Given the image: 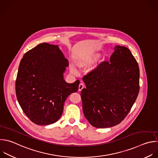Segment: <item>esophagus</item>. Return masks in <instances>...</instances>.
<instances>
[{
    "instance_id": "34e87169",
    "label": "esophagus",
    "mask_w": 158,
    "mask_h": 158,
    "mask_svg": "<svg viewBox=\"0 0 158 158\" xmlns=\"http://www.w3.org/2000/svg\"><path fill=\"white\" fill-rule=\"evenodd\" d=\"M84 87V85L83 83H80L79 85V91H81L82 89Z\"/></svg>"
}]
</instances>
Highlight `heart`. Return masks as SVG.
Wrapping results in <instances>:
<instances>
[{
  "mask_svg": "<svg viewBox=\"0 0 158 158\" xmlns=\"http://www.w3.org/2000/svg\"><path fill=\"white\" fill-rule=\"evenodd\" d=\"M98 55L97 54H94L92 55L91 56L82 60H79L76 62V65L77 68H84L89 65H90L92 63H94V61L98 58ZM70 70L73 73H76V70L74 66H70Z\"/></svg>",
  "mask_w": 158,
  "mask_h": 158,
  "instance_id": "b5f03b06",
  "label": "heart"
}]
</instances>
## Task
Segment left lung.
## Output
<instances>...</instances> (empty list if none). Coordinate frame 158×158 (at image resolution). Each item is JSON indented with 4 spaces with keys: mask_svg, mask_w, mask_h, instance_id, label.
Returning a JSON list of instances; mask_svg holds the SVG:
<instances>
[{
    "mask_svg": "<svg viewBox=\"0 0 158 158\" xmlns=\"http://www.w3.org/2000/svg\"><path fill=\"white\" fill-rule=\"evenodd\" d=\"M82 80L85 117L95 128L112 127L124 120L138 97L139 66L128 48L116 46L110 61L102 62Z\"/></svg>",
    "mask_w": 158,
    "mask_h": 158,
    "instance_id": "left-lung-1",
    "label": "left lung"
}]
</instances>
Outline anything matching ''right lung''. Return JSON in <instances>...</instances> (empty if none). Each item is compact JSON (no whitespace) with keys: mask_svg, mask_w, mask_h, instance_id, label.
Here are the masks:
<instances>
[{"mask_svg":"<svg viewBox=\"0 0 158 158\" xmlns=\"http://www.w3.org/2000/svg\"><path fill=\"white\" fill-rule=\"evenodd\" d=\"M68 66L58 45L41 43L23 55L15 92L22 109L34 123L46 125L57 122L67 97L77 91L79 80L69 84L64 79Z\"/></svg>","mask_w":158,"mask_h":158,"instance_id":"right-lung-1","label":"right lung"}]
</instances>
